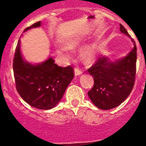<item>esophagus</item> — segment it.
I'll use <instances>...</instances> for the list:
<instances>
[{"label": "esophagus", "mask_w": 146, "mask_h": 146, "mask_svg": "<svg viewBox=\"0 0 146 146\" xmlns=\"http://www.w3.org/2000/svg\"><path fill=\"white\" fill-rule=\"evenodd\" d=\"M74 73H75V76H80L82 74V72L80 70H79V69L75 68L74 69Z\"/></svg>", "instance_id": "esophagus-1"}]
</instances>
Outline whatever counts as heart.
I'll return each instance as SVG.
<instances>
[{
	"mask_svg": "<svg viewBox=\"0 0 146 146\" xmlns=\"http://www.w3.org/2000/svg\"><path fill=\"white\" fill-rule=\"evenodd\" d=\"M80 42L79 39H72L66 42V47L64 45H57L56 47V52L58 55H60L62 58L64 59H67L70 57L71 50L70 49H73L76 46H77ZM97 53V48L96 45L91 44L88 46L85 47L82 49L81 55H82V59L86 62H91L95 59Z\"/></svg>",
	"mask_w": 146,
	"mask_h": 146,
	"instance_id": "b5f03b06",
	"label": "heart"
}]
</instances>
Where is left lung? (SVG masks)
Wrapping results in <instances>:
<instances>
[{"mask_svg":"<svg viewBox=\"0 0 146 146\" xmlns=\"http://www.w3.org/2000/svg\"><path fill=\"white\" fill-rule=\"evenodd\" d=\"M120 33L130 38L127 29L120 24ZM127 56L112 61L102 55L88 70L94 79V86L88 92L92 102L102 110H110L120 105L133 88L136 76V46Z\"/></svg>","mask_w":146,"mask_h":146,"instance_id":"1","label":"left lung"}]
</instances>
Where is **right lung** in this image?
Wrapping results in <instances>:
<instances>
[{"label":"right lung","mask_w":146,"mask_h":146,"mask_svg":"<svg viewBox=\"0 0 146 146\" xmlns=\"http://www.w3.org/2000/svg\"><path fill=\"white\" fill-rule=\"evenodd\" d=\"M39 26L41 21L26 28L23 33ZM13 68L19 96L29 105L40 110L54 108L74 77L70 66H58L51 57L38 64L26 60L22 55L20 39L15 51Z\"/></svg>","instance_id":"add662e5"}]
</instances>
